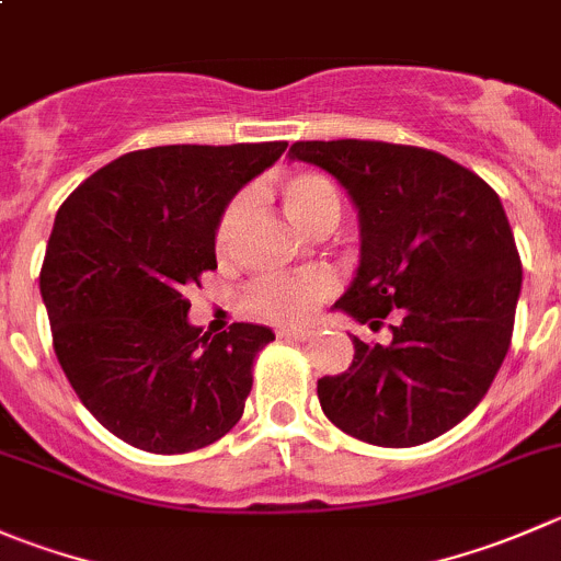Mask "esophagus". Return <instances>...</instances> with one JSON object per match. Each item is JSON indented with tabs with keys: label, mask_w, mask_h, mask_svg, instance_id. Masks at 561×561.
<instances>
[{
	"label": "esophagus",
	"mask_w": 561,
	"mask_h": 561,
	"mask_svg": "<svg viewBox=\"0 0 561 561\" xmlns=\"http://www.w3.org/2000/svg\"><path fill=\"white\" fill-rule=\"evenodd\" d=\"M279 336H282V340H298V342H304V340H312L314 329H282Z\"/></svg>",
	"instance_id": "34e87169"
}]
</instances>
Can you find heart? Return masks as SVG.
<instances>
[{"label": "heart", "mask_w": 561, "mask_h": 561, "mask_svg": "<svg viewBox=\"0 0 561 561\" xmlns=\"http://www.w3.org/2000/svg\"><path fill=\"white\" fill-rule=\"evenodd\" d=\"M279 197L285 214L296 221L301 230L323 236L334 230L342 216V197L334 183L314 172H296L279 183ZM249 216V194H238L221 210L216 221L214 247L219 257H230L236 252L238 236ZM336 290L334 274L323 268L304 271L290 276H263L252 282L243 293V304L249 312L260 320L279 325H293L307 320L323 298Z\"/></svg>", "instance_id": "b5f03b06"}]
</instances>
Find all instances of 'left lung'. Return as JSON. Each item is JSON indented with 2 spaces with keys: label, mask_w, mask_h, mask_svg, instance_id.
Wrapping results in <instances>:
<instances>
[{
  "label": "left lung",
  "mask_w": 561,
  "mask_h": 561,
  "mask_svg": "<svg viewBox=\"0 0 561 561\" xmlns=\"http://www.w3.org/2000/svg\"><path fill=\"white\" fill-rule=\"evenodd\" d=\"M358 208L362 260L334 309L378 331L353 336V362L318 380L325 416L375 447H416L463 422L510 351L520 271L499 194L436 150L336 139L296 142Z\"/></svg>",
  "instance_id": "obj_1"
}]
</instances>
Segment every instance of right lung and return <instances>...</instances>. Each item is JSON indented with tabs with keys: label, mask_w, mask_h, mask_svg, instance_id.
<instances>
[{
	"label": "right lung",
	"mask_w": 561,
	"mask_h": 561,
	"mask_svg": "<svg viewBox=\"0 0 561 561\" xmlns=\"http://www.w3.org/2000/svg\"><path fill=\"white\" fill-rule=\"evenodd\" d=\"M287 142L164 145L87 178L54 219L41 296L54 353L87 411L156 455L230 433L252 391L265 325L210 336L186 320L192 285L216 268L221 210Z\"/></svg>",
	"instance_id": "add662e5"
}]
</instances>
